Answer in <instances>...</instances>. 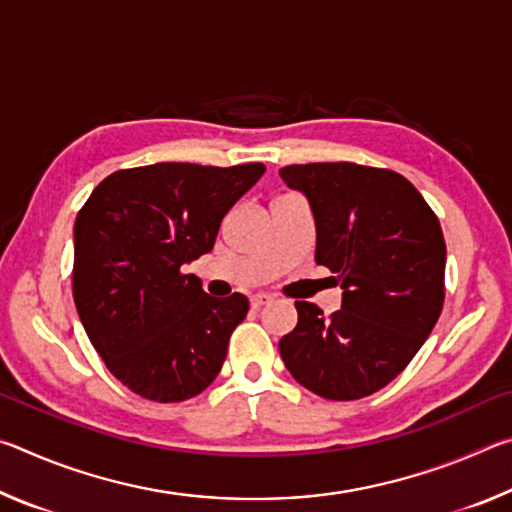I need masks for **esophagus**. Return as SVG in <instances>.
I'll return each instance as SVG.
<instances>
[{"label":"esophagus","instance_id":"obj_1","mask_svg":"<svg viewBox=\"0 0 512 512\" xmlns=\"http://www.w3.org/2000/svg\"><path fill=\"white\" fill-rule=\"evenodd\" d=\"M271 302H273V296H271V293H255V296L250 298V305H253L255 309L271 305Z\"/></svg>","mask_w":512,"mask_h":512}]
</instances>
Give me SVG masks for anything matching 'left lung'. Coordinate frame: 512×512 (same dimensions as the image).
<instances>
[{"label":"left lung","instance_id":"obj_1","mask_svg":"<svg viewBox=\"0 0 512 512\" xmlns=\"http://www.w3.org/2000/svg\"><path fill=\"white\" fill-rule=\"evenodd\" d=\"M280 176L309 198L316 262L336 273L343 305L325 316L296 300L280 354L293 379L325 400L377 393L427 341L445 302V237L436 212L391 169L354 162L289 164Z\"/></svg>","mask_w":512,"mask_h":512}]
</instances>
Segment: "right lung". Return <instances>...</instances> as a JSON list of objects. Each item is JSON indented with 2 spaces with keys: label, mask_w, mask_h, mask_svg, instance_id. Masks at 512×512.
Masks as SVG:
<instances>
[{
  "label": "right lung",
  "mask_w": 512,
  "mask_h": 512,
  "mask_svg": "<svg viewBox=\"0 0 512 512\" xmlns=\"http://www.w3.org/2000/svg\"><path fill=\"white\" fill-rule=\"evenodd\" d=\"M264 171L262 162L119 169L79 210L76 309L106 368L144 400H189L221 372L248 298L207 296L183 264L210 253L223 216Z\"/></svg>",
  "instance_id": "1"
}]
</instances>
